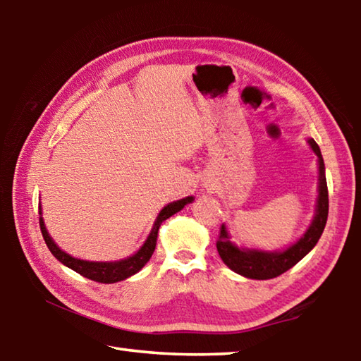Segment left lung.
<instances>
[{"label": "left lung", "mask_w": 361, "mask_h": 361, "mask_svg": "<svg viewBox=\"0 0 361 361\" xmlns=\"http://www.w3.org/2000/svg\"><path fill=\"white\" fill-rule=\"evenodd\" d=\"M309 145L317 156H319V202H317V215L314 218L310 228L305 231V234L296 243H293L285 252L269 253L259 252V250H247L239 248L229 240L228 231L224 224H221L216 240L218 253L226 266L232 271L240 274L243 277L255 279V280H267L282 276L283 272L288 271L296 262L301 261L310 250H312L317 242H319L323 229H325L328 219V186L325 176V164L319 145L315 140L310 138Z\"/></svg>", "instance_id": "left-lung-1"}]
</instances>
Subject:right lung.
Wrapping results in <instances>:
<instances>
[{
	"label": "right lung",
	"instance_id": "obj_1",
	"mask_svg": "<svg viewBox=\"0 0 361 361\" xmlns=\"http://www.w3.org/2000/svg\"><path fill=\"white\" fill-rule=\"evenodd\" d=\"M192 200H194L192 197H186V199H181V200H176V202L169 204L167 207H164L161 213H159V216L154 223V228H152L148 240L145 242V245L140 248L135 255L130 256V258L116 261V262H94V261H82V259L73 258V256L62 252V250H60L56 243H54L51 235L47 234L42 218H39V228L42 232V237H44L47 248L51 250V253L56 256V258L62 262V264L73 269V271L78 274H81L82 277L94 280V282L114 283V282H121V280L133 276V274H137L140 269H142L146 262L149 261L151 255L156 248L157 232H159V228H161L162 221H166L167 218L175 215L176 212H180L183 207L189 202H192Z\"/></svg>",
	"mask_w": 361,
	"mask_h": 361
}]
</instances>
